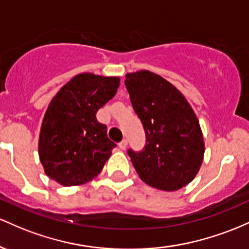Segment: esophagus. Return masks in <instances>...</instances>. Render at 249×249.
Masks as SVG:
<instances>
[{
  "instance_id": "34e87169",
  "label": "esophagus",
  "mask_w": 249,
  "mask_h": 249,
  "mask_svg": "<svg viewBox=\"0 0 249 249\" xmlns=\"http://www.w3.org/2000/svg\"><path fill=\"white\" fill-rule=\"evenodd\" d=\"M127 144H128V141H127V140H125V139H124V140H122V141L119 143V147L121 148L122 150H124L125 148H127Z\"/></svg>"
}]
</instances>
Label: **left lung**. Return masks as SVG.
Returning <instances> with one entry per match:
<instances>
[{"instance_id": "1", "label": "left lung", "mask_w": 249, "mask_h": 249, "mask_svg": "<svg viewBox=\"0 0 249 249\" xmlns=\"http://www.w3.org/2000/svg\"><path fill=\"white\" fill-rule=\"evenodd\" d=\"M124 85L146 133L141 152L128 150L140 178L166 192L187 186L196 177L205 154L191 105L175 86L149 71L125 74Z\"/></svg>"}]
</instances>
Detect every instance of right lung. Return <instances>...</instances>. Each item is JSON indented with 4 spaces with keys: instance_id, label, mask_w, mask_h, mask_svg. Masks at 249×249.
Here are the masks:
<instances>
[{
    "instance_id": "1",
    "label": "right lung",
    "mask_w": 249,
    "mask_h": 249,
    "mask_svg": "<svg viewBox=\"0 0 249 249\" xmlns=\"http://www.w3.org/2000/svg\"><path fill=\"white\" fill-rule=\"evenodd\" d=\"M117 76L82 72L67 82L50 101L38 139L46 173L60 185L79 186L101 172L116 144L96 113L115 96Z\"/></svg>"
}]
</instances>
